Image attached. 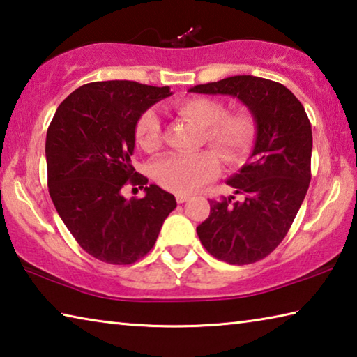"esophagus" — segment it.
Wrapping results in <instances>:
<instances>
[{"label":"esophagus","mask_w":357,"mask_h":357,"mask_svg":"<svg viewBox=\"0 0 357 357\" xmlns=\"http://www.w3.org/2000/svg\"><path fill=\"white\" fill-rule=\"evenodd\" d=\"M174 197H176V202L178 203H184V202L189 200V195H185V193H176V195H174Z\"/></svg>","instance_id":"34e87169"}]
</instances>
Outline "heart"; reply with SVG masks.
I'll use <instances>...</instances> for the list:
<instances>
[{
    "mask_svg": "<svg viewBox=\"0 0 357 357\" xmlns=\"http://www.w3.org/2000/svg\"><path fill=\"white\" fill-rule=\"evenodd\" d=\"M173 112L192 121L202 129V140L213 148L227 164L243 162L253 148L257 138V123L250 113H227L222 102L209 98L178 99ZM138 146L144 153H155L162 144V124L157 113H143L135 129ZM211 151L195 154H168L155 160L151 174L157 184L174 193H190L214 179L219 173V160Z\"/></svg>",
    "mask_w": 357,
    "mask_h": 357,
    "instance_id": "b5f03b06",
    "label": "heart"
}]
</instances>
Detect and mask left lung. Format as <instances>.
Here are the masks:
<instances>
[{
	"label": "left lung",
	"mask_w": 357,
	"mask_h": 357,
	"mask_svg": "<svg viewBox=\"0 0 357 357\" xmlns=\"http://www.w3.org/2000/svg\"><path fill=\"white\" fill-rule=\"evenodd\" d=\"M192 93L239 99L257 123L250 160L227 179L234 197L211 200L209 217L197 234L211 255L229 264L263 259L287 236L310 184L312 126L296 96L283 84L234 75L197 84Z\"/></svg>",
	"instance_id": "obj_1"
}]
</instances>
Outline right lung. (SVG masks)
Instances as JSON below:
<instances>
[{"label": "right lung", "instance_id": "add662e5", "mask_svg": "<svg viewBox=\"0 0 357 357\" xmlns=\"http://www.w3.org/2000/svg\"><path fill=\"white\" fill-rule=\"evenodd\" d=\"M168 86L129 80L93 82L66 98L47 130L48 192L59 217L84 252L110 264H132L153 249L176 208L172 193L132 165L135 128ZM126 183L145 189L128 201Z\"/></svg>", "mask_w": 357, "mask_h": 357}]
</instances>
